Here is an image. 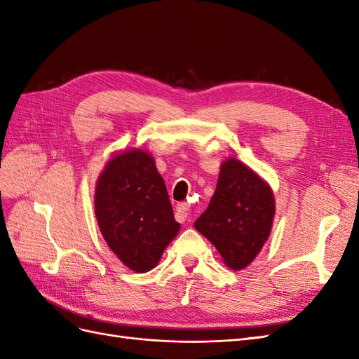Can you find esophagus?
Masks as SVG:
<instances>
[{
  "mask_svg": "<svg viewBox=\"0 0 359 359\" xmlns=\"http://www.w3.org/2000/svg\"><path fill=\"white\" fill-rule=\"evenodd\" d=\"M189 203H186V202H182V203H178L177 205V219L180 220V222H186L187 220V217H189Z\"/></svg>",
  "mask_w": 359,
  "mask_h": 359,
  "instance_id": "obj_1",
  "label": "esophagus"
}]
</instances>
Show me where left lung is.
<instances>
[{
    "label": "left lung",
    "instance_id": "left-lung-1",
    "mask_svg": "<svg viewBox=\"0 0 359 359\" xmlns=\"http://www.w3.org/2000/svg\"><path fill=\"white\" fill-rule=\"evenodd\" d=\"M274 215L269 184L241 160L229 157L222 163L208 208L194 227L219 250L226 266L241 271L266 243Z\"/></svg>",
    "mask_w": 359,
    "mask_h": 359
}]
</instances>
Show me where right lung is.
Listing matches in <instances>:
<instances>
[{
    "mask_svg": "<svg viewBox=\"0 0 359 359\" xmlns=\"http://www.w3.org/2000/svg\"><path fill=\"white\" fill-rule=\"evenodd\" d=\"M95 219L106 244L135 273H148L180 232L156 160L133 148L114 154L95 184Z\"/></svg>",
    "mask_w": 359,
    "mask_h": 359,
    "instance_id": "add662e5",
    "label": "right lung"
}]
</instances>
